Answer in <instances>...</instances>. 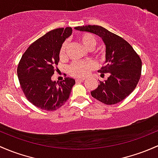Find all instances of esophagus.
Masks as SVG:
<instances>
[{
	"label": "esophagus",
	"instance_id": "obj_1",
	"mask_svg": "<svg viewBox=\"0 0 158 158\" xmlns=\"http://www.w3.org/2000/svg\"><path fill=\"white\" fill-rule=\"evenodd\" d=\"M84 80H85L84 79H76V82H83Z\"/></svg>",
	"mask_w": 158,
	"mask_h": 158
}]
</instances>
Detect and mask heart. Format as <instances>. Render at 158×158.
<instances>
[{
    "label": "heart",
    "instance_id": "heart-1",
    "mask_svg": "<svg viewBox=\"0 0 158 158\" xmlns=\"http://www.w3.org/2000/svg\"><path fill=\"white\" fill-rule=\"evenodd\" d=\"M79 41L85 48L93 50L97 45L98 40L96 36L92 33H83L79 37ZM67 43L64 42L60 49V57L64 59L66 57ZM96 67L95 63L92 60H85L73 62L68 68V72L72 76L77 78H84Z\"/></svg>",
    "mask_w": 158,
    "mask_h": 158
}]
</instances>
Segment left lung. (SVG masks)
Masks as SVG:
<instances>
[{"label": "left lung", "mask_w": 158, "mask_h": 158, "mask_svg": "<svg viewBox=\"0 0 158 158\" xmlns=\"http://www.w3.org/2000/svg\"><path fill=\"white\" fill-rule=\"evenodd\" d=\"M75 29L97 35L105 44L106 64L98 72L101 76L107 73L108 78L104 82L99 81L97 89L91 92L92 97L108 105L124 100L140 79L142 60L139 56L126 40L102 26L89 25Z\"/></svg>", "instance_id": "obj_1"}]
</instances>
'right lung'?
Returning a JSON list of instances; mask_svg holds the SVG:
<instances>
[{"label": "right lung", "mask_w": 158, "mask_h": 158, "mask_svg": "<svg viewBox=\"0 0 158 158\" xmlns=\"http://www.w3.org/2000/svg\"><path fill=\"white\" fill-rule=\"evenodd\" d=\"M72 28H59L46 33L28 48L17 67L23 93L32 104L45 110H55L68 100L75 79L66 77L52 81L54 67L60 60V49L72 34Z\"/></svg>", "instance_id": "add662e5"}]
</instances>
